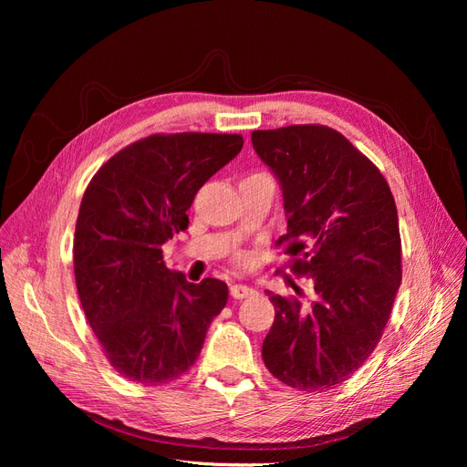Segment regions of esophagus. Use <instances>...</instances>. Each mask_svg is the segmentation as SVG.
Returning a JSON list of instances; mask_svg holds the SVG:
<instances>
[{"label": "esophagus", "instance_id": "esophagus-1", "mask_svg": "<svg viewBox=\"0 0 467 467\" xmlns=\"http://www.w3.org/2000/svg\"><path fill=\"white\" fill-rule=\"evenodd\" d=\"M230 294H232V298H235V300H244V298H247V296L255 294V290H253L247 285H232Z\"/></svg>", "mask_w": 467, "mask_h": 467}]
</instances>
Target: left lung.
<instances>
[{"label": "left lung", "instance_id": "1", "mask_svg": "<svg viewBox=\"0 0 467 467\" xmlns=\"http://www.w3.org/2000/svg\"><path fill=\"white\" fill-rule=\"evenodd\" d=\"M251 142L285 199L278 245L316 292L309 307L268 292L263 360L282 384L319 393L355 374L384 333L401 285L398 208L379 169L329 126L255 130Z\"/></svg>", "mask_w": 467, "mask_h": 467}]
</instances>
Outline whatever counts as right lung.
<instances>
[{"instance_id":"1","label":"right lung","mask_w":467,"mask_h":467,"mask_svg":"<svg viewBox=\"0 0 467 467\" xmlns=\"http://www.w3.org/2000/svg\"><path fill=\"white\" fill-rule=\"evenodd\" d=\"M244 148L239 134H151L103 163L83 192L74 273L79 302L122 378L160 386L199 358L228 302L218 278L169 271L161 245L189 228L194 194Z\"/></svg>"}]
</instances>
